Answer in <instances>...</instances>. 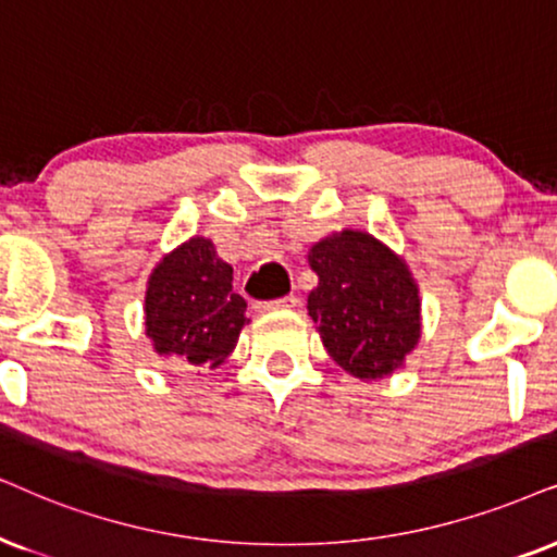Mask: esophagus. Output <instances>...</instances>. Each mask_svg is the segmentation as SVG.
<instances>
[{
	"label": "esophagus",
	"mask_w": 557,
	"mask_h": 557,
	"mask_svg": "<svg viewBox=\"0 0 557 557\" xmlns=\"http://www.w3.org/2000/svg\"><path fill=\"white\" fill-rule=\"evenodd\" d=\"M300 302L298 295H285V298H277V300H264V302H257V308H262V311H274V308H295Z\"/></svg>",
	"instance_id": "1"
}]
</instances>
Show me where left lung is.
Returning a JSON list of instances; mask_svg holds the SVG:
<instances>
[{
    "label": "left lung",
    "instance_id": "8db88e82",
    "mask_svg": "<svg viewBox=\"0 0 557 557\" xmlns=\"http://www.w3.org/2000/svg\"><path fill=\"white\" fill-rule=\"evenodd\" d=\"M319 285L308 295L323 347L355 377H385L419 342V290L388 246L342 231L308 251Z\"/></svg>",
    "mask_w": 557,
    "mask_h": 557
}]
</instances>
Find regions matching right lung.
Returning a JSON list of instances; mask_svg holds the SVG:
<instances>
[{
  "mask_svg": "<svg viewBox=\"0 0 557 557\" xmlns=\"http://www.w3.org/2000/svg\"><path fill=\"white\" fill-rule=\"evenodd\" d=\"M234 267L208 238H189L164 257L146 290V334L159 355L218 368L246 323V300L234 293Z\"/></svg>",
  "mask_w": 557,
  "mask_h": 557,
  "instance_id": "1",
  "label": "right lung"
}]
</instances>
